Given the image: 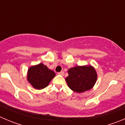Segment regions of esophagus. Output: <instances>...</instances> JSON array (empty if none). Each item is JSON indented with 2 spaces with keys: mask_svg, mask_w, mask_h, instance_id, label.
I'll return each mask as SVG.
<instances>
[{
  "mask_svg": "<svg viewBox=\"0 0 125 125\" xmlns=\"http://www.w3.org/2000/svg\"><path fill=\"white\" fill-rule=\"evenodd\" d=\"M58 74L60 75H64V72L63 71H61L60 73H58Z\"/></svg>",
  "mask_w": 125,
  "mask_h": 125,
  "instance_id": "esophagus-1",
  "label": "esophagus"
}]
</instances>
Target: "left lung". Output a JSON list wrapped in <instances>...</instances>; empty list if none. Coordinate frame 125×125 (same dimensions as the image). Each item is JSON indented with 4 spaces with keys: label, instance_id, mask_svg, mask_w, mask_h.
Masks as SVG:
<instances>
[{
    "label": "left lung",
    "instance_id": "8db88e82",
    "mask_svg": "<svg viewBox=\"0 0 125 125\" xmlns=\"http://www.w3.org/2000/svg\"><path fill=\"white\" fill-rule=\"evenodd\" d=\"M66 82L73 91L80 93L91 89L96 82L97 74L94 68L89 66H77L69 69Z\"/></svg>",
    "mask_w": 125,
    "mask_h": 125
}]
</instances>
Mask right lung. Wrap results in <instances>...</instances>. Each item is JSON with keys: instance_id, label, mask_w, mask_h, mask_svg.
Masks as SVG:
<instances>
[{"instance_id": "1", "label": "right lung", "mask_w": 125, "mask_h": 125, "mask_svg": "<svg viewBox=\"0 0 125 125\" xmlns=\"http://www.w3.org/2000/svg\"><path fill=\"white\" fill-rule=\"evenodd\" d=\"M55 75V74L53 71L49 70L47 66L40 63L28 69L27 79L34 88L42 89L49 85Z\"/></svg>"}]
</instances>
